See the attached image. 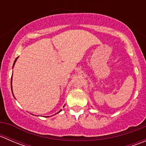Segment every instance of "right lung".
I'll list each match as a JSON object with an SVG mask.
<instances>
[{
  "label": "right lung",
  "instance_id": "1",
  "mask_svg": "<svg viewBox=\"0 0 146 146\" xmlns=\"http://www.w3.org/2000/svg\"><path fill=\"white\" fill-rule=\"evenodd\" d=\"M17 58H16V59H15V62H14V64H15V61H16V60H17ZM14 64H13V66H14ZM11 79H12V78H11ZM12 82V81H11ZM11 88H12V87H11ZM61 111V110H60V111ZM58 112H59V111H58Z\"/></svg>",
  "mask_w": 146,
  "mask_h": 146
}]
</instances>
